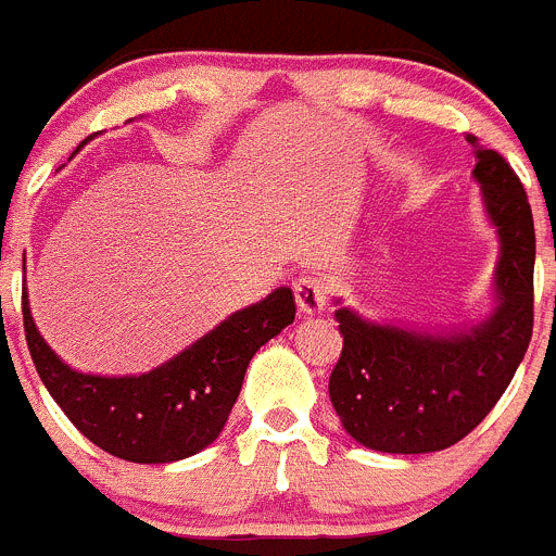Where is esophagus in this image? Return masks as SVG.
<instances>
[{
    "instance_id": "obj_1",
    "label": "esophagus",
    "mask_w": 556,
    "mask_h": 556,
    "mask_svg": "<svg viewBox=\"0 0 556 556\" xmlns=\"http://www.w3.org/2000/svg\"><path fill=\"white\" fill-rule=\"evenodd\" d=\"M295 304L304 315H315L329 302V279L324 274H304L293 282Z\"/></svg>"
}]
</instances>
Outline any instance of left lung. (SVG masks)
<instances>
[{
	"instance_id": "left-lung-1",
	"label": "left lung",
	"mask_w": 556,
	"mask_h": 556,
	"mask_svg": "<svg viewBox=\"0 0 556 556\" xmlns=\"http://www.w3.org/2000/svg\"><path fill=\"white\" fill-rule=\"evenodd\" d=\"M477 148L475 178L500 230V307L458 334H425L367 324L337 309L342 351L329 397L342 428L378 453L417 455L458 444L489 417L532 340L535 324V222L527 191L496 150Z\"/></svg>"
}]
</instances>
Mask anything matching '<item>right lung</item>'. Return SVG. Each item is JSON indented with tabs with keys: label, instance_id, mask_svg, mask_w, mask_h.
<instances>
[{
	"label": "right lung",
	"instance_id": "1",
	"mask_svg": "<svg viewBox=\"0 0 556 556\" xmlns=\"http://www.w3.org/2000/svg\"><path fill=\"white\" fill-rule=\"evenodd\" d=\"M21 313L35 370L65 417L114 458L169 464L200 453L222 433L249 359L293 324L295 299L290 288H277L167 365L126 378L85 376L60 362L35 329L27 288L21 290Z\"/></svg>",
	"mask_w": 556,
	"mask_h": 556
}]
</instances>
